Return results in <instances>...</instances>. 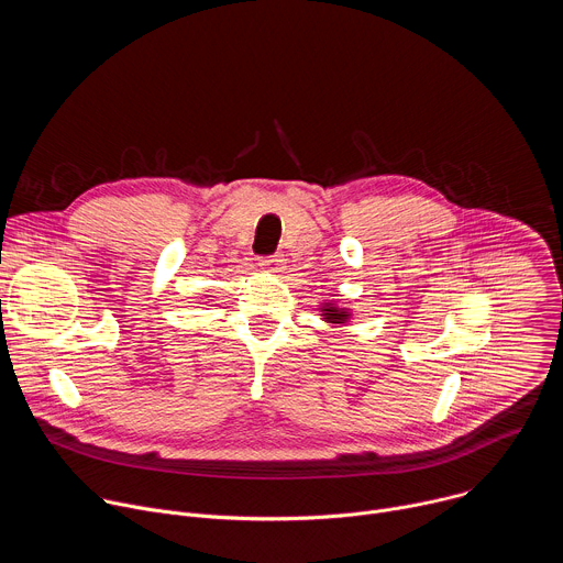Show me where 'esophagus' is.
I'll use <instances>...</instances> for the list:
<instances>
[{
	"instance_id": "esophagus-1",
	"label": "esophagus",
	"mask_w": 563,
	"mask_h": 563,
	"mask_svg": "<svg viewBox=\"0 0 563 563\" xmlns=\"http://www.w3.org/2000/svg\"><path fill=\"white\" fill-rule=\"evenodd\" d=\"M283 258L276 254V256H263L261 261H258V265H261V269H265V272H269V274H278V272H283Z\"/></svg>"
}]
</instances>
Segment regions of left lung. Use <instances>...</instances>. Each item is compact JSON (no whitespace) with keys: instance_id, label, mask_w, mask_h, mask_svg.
Wrapping results in <instances>:
<instances>
[{"instance_id":"obj_1","label":"left lung","mask_w":563,"mask_h":563,"mask_svg":"<svg viewBox=\"0 0 563 563\" xmlns=\"http://www.w3.org/2000/svg\"><path fill=\"white\" fill-rule=\"evenodd\" d=\"M325 318L330 320V323H341L343 318H347V313H345V311H339V309H334V307H328V309H325Z\"/></svg>"}]
</instances>
